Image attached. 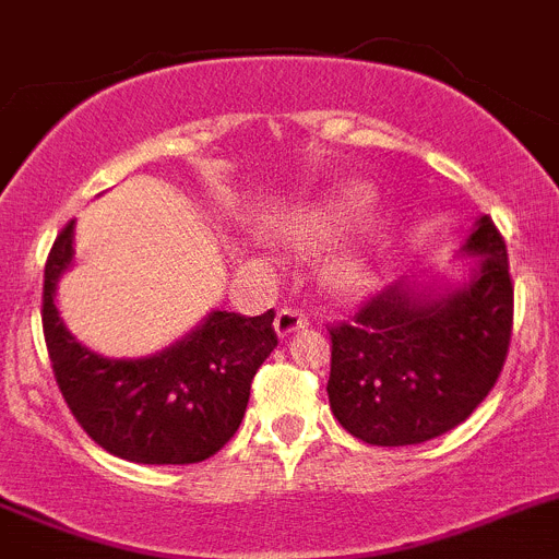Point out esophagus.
Segmentation results:
<instances>
[{
	"label": "esophagus",
	"mask_w": 559,
	"mask_h": 559,
	"mask_svg": "<svg viewBox=\"0 0 559 559\" xmlns=\"http://www.w3.org/2000/svg\"><path fill=\"white\" fill-rule=\"evenodd\" d=\"M273 325H275V334L278 336H289V334H295V331L306 329V325H309V317H306L304 311L289 309V306H286V309H281L278 314H275Z\"/></svg>",
	"instance_id": "esophagus-1"
}]
</instances>
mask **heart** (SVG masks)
<instances>
[{
	"label": "heart",
	"mask_w": 559,
	"mask_h": 559,
	"mask_svg": "<svg viewBox=\"0 0 559 559\" xmlns=\"http://www.w3.org/2000/svg\"><path fill=\"white\" fill-rule=\"evenodd\" d=\"M370 203H373V192L365 183H340L325 194H320L317 200H311V203L300 205L289 219L278 225L275 236L286 248L300 250V253H314V250L329 248L334 239H340L365 214ZM384 242V223L365 225L354 242L325 264V289L334 298H354V295H359L373 281Z\"/></svg>",
	"instance_id": "obj_1"
}]
</instances>
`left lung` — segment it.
Masks as SVG:
<instances>
[{"instance_id":"obj_1","label":"left lung","mask_w":559,"mask_h":559,"mask_svg":"<svg viewBox=\"0 0 559 559\" xmlns=\"http://www.w3.org/2000/svg\"><path fill=\"white\" fill-rule=\"evenodd\" d=\"M462 284L401 278L331 329V412L370 445H417L460 426L492 390L512 334L507 245L479 217Z\"/></svg>"}]
</instances>
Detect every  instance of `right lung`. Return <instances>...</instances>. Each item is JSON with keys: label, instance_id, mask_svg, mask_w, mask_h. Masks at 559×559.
I'll return each instance as SVG.
<instances>
[{"label": "right lung", "instance_id": "1", "mask_svg": "<svg viewBox=\"0 0 559 559\" xmlns=\"http://www.w3.org/2000/svg\"><path fill=\"white\" fill-rule=\"evenodd\" d=\"M72 264L74 219L49 250L41 320L55 381L85 435L142 465H192L217 454L242 424L255 370L278 345L273 309L259 317L214 309L158 354L110 359L80 345L55 304Z\"/></svg>", "mask_w": 559, "mask_h": 559}]
</instances>
